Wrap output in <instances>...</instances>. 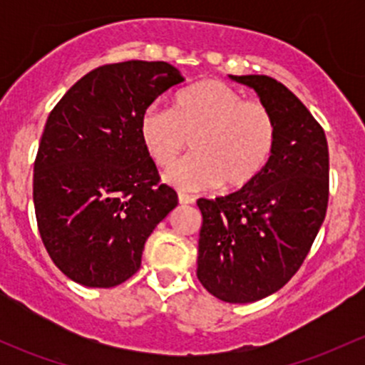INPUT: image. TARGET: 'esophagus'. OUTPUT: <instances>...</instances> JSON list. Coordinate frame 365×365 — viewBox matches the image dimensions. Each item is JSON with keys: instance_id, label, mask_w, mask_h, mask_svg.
<instances>
[{"instance_id": "34e87169", "label": "esophagus", "mask_w": 365, "mask_h": 365, "mask_svg": "<svg viewBox=\"0 0 365 365\" xmlns=\"http://www.w3.org/2000/svg\"><path fill=\"white\" fill-rule=\"evenodd\" d=\"M178 201H180V205H192L194 203V197L189 196V194L180 192L178 194Z\"/></svg>"}]
</instances>
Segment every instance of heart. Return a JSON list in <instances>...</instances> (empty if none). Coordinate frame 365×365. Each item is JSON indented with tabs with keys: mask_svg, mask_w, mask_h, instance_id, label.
I'll use <instances>...</instances> for the list:
<instances>
[{
	"mask_svg": "<svg viewBox=\"0 0 365 365\" xmlns=\"http://www.w3.org/2000/svg\"><path fill=\"white\" fill-rule=\"evenodd\" d=\"M145 150L168 168L187 148L192 155L173 165L165 182L182 190L219 183L220 190L244 189L267 165L277 127L270 109L244 101L222 81H201L176 97L173 111L152 106L139 123Z\"/></svg>",
	"mask_w": 365,
	"mask_h": 365,
	"instance_id": "obj_1",
	"label": "heart"
}]
</instances>
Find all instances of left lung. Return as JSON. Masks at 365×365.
<instances>
[{
  "mask_svg": "<svg viewBox=\"0 0 365 365\" xmlns=\"http://www.w3.org/2000/svg\"><path fill=\"white\" fill-rule=\"evenodd\" d=\"M252 88L277 127L263 171L244 189L197 200V279L230 304L279 292L304 263L329 203V145L309 109L268 76H230Z\"/></svg>",
  "mask_w": 365,
  "mask_h": 365,
  "instance_id": "8db88e82",
  "label": "left lung"
}]
</instances>
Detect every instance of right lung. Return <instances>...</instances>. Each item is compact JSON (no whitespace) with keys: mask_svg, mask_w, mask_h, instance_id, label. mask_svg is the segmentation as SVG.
<instances>
[{"mask_svg":"<svg viewBox=\"0 0 365 365\" xmlns=\"http://www.w3.org/2000/svg\"><path fill=\"white\" fill-rule=\"evenodd\" d=\"M185 77L130 60L81 77L47 118L33 173L40 237L77 284L113 288L141 267L145 242L178 205L141 141L146 109Z\"/></svg>","mask_w":365,"mask_h":365,"instance_id":"1","label":"right lung"}]
</instances>
